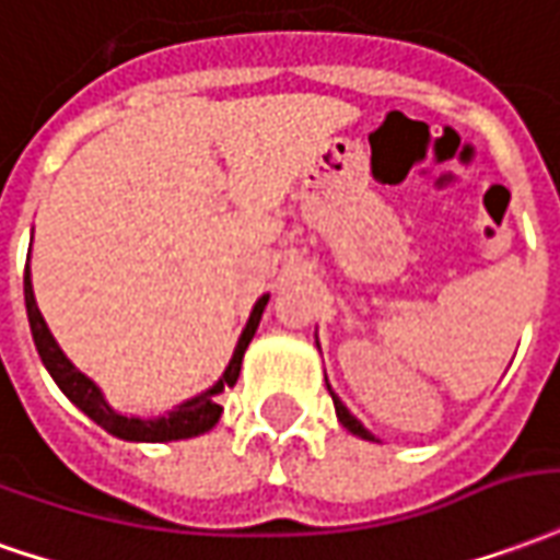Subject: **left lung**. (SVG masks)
I'll return each instance as SVG.
<instances>
[{"mask_svg":"<svg viewBox=\"0 0 560 560\" xmlns=\"http://www.w3.org/2000/svg\"><path fill=\"white\" fill-rule=\"evenodd\" d=\"M327 388H330V385H327ZM330 397H334L336 418H339V424H342V428L351 430V433H354V436H361V440H370V443H378V440H375L373 433H370V430L363 428V424H361V421H358V418H354V416H351V412H348L346 402L339 400V397H336L334 390H330Z\"/></svg>","mask_w":560,"mask_h":560,"instance_id":"1","label":"left lung"}]
</instances>
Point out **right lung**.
Listing matches in <instances>:
<instances>
[{"label":"right lung","instance_id":"obj_1","mask_svg":"<svg viewBox=\"0 0 560 560\" xmlns=\"http://www.w3.org/2000/svg\"><path fill=\"white\" fill-rule=\"evenodd\" d=\"M23 300H26V318H30V330H33V342L38 348V358L45 363V370L50 373V378L57 382V388L75 402L78 409L88 418H93L103 430H108L117 440H127V443H175V440H190V436H199L206 430H212L221 418V406H218V394L224 388H233L236 378H240L242 358H245V348L257 334V324H260V315L269 303V293H264L257 303H254L252 315H248V324L242 330L240 342L233 348V358L226 363V370L221 373V378L214 382L212 388H206L197 397L172 406L170 412L154 418L142 416H124L108 406L103 388L78 370L75 363L69 361L62 354V348L57 346V339L48 330V324L42 318V312L35 306V293H33V276H30V264H26V272H23Z\"/></svg>","mask_w":560,"mask_h":560}]
</instances>
